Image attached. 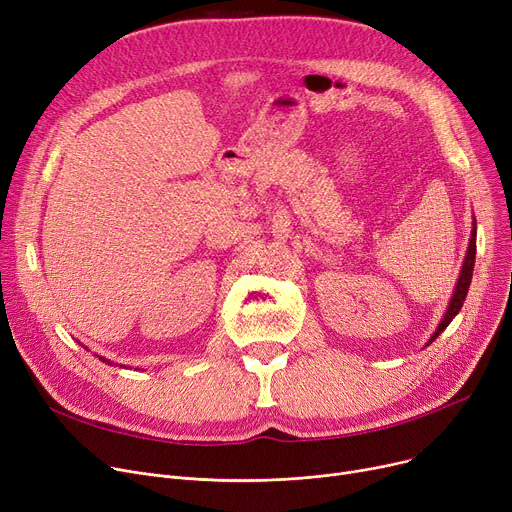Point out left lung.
<instances>
[{
	"label": "left lung",
	"instance_id": "8db88e82",
	"mask_svg": "<svg viewBox=\"0 0 512 512\" xmlns=\"http://www.w3.org/2000/svg\"><path fill=\"white\" fill-rule=\"evenodd\" d=\"M475 236H477V224H475V220H473V230H471V238H469V249H467V255H465V263H463V270H461L459 282H456L454 294H452V299H450V305H448V309H446V313H444V317H442V321H440L438 330L434 332L432 338H429V342H434V340L448 328V324L456 317V313L461 311V307H463V303H465V299H467L469 284H471V278H473V265H475ZM429 342H427V344H429Z\"/></svg>",
	"mask_w": 512,
	"mask_h": 512
}]
</instances>
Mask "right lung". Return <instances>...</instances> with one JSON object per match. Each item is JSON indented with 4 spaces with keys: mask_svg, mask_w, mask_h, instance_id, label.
<instances>
[{
    "mask_svg": "<svg viewBox=\"0 0 512 512\" xmlns=\"http://www.w3.org/2000/svg\"><path fill=\"white\" fill-rule=\"evenodd\" d=\"M99 359H101V361H103V363H107V365H112V363H110V361H107V359H103V357H99Z\"/></svg>",
    "mask_w": 512,
    "mask_h": 512,
    "instance_id": "right-lung-1",
    "label": "right lung"
}]
</instances>
